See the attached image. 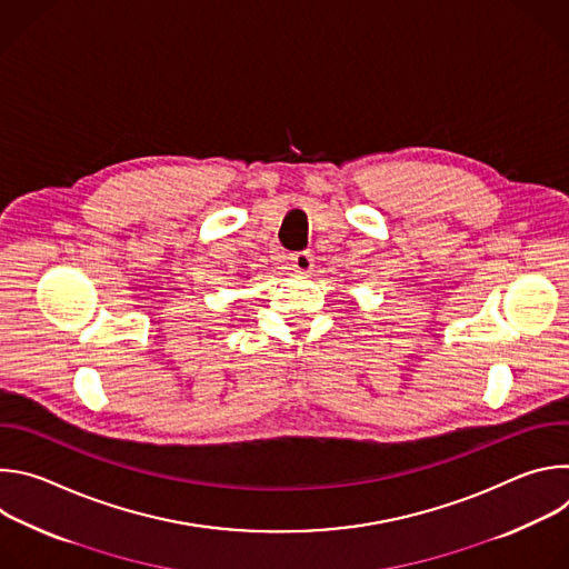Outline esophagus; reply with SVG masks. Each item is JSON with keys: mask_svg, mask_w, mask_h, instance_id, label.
<instances>
[{"mask_svg": "<svg viewBox=\"0 0 569 569\" xmlns=\"http://www.w3.org/2000/svg\"><path fill=\"white\" fill-rule=\"evenodd\" d=\"M288 263H290L292 272L306 274L312 270V254L310 252H292V254H288Z\"/></svg>", "mask_w": 569, "mask_h": 569, "instance_id": "34e87169", "label": "esophagus"}]
</instances>
